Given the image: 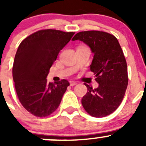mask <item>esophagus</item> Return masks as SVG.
<instances>
[{"instance_id": "34e87169", "label": "esophagus", "mask_w": 146, "mask_h": 146, "mask_svg": "<svg viewBox=\"0 0 146 146\" xmlns=\"http://www.w3.org/2000/svg\"><path fill=\"white\" fill-rule=\"evenodd\" d=\"M77 85V82L73 81V80H71V81H70V86H73V85Z\"/></svg>"}]
</instances>
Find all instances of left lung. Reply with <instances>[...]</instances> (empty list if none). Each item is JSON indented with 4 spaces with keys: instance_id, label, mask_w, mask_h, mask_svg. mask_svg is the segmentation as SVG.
Returning <instances> with one entry per match:
<instances>
[{
    "instance_id": "left-lung-1",
    "label": "left lung",
    "mask_w": 146,
    "mask_h": 146,
    "mask_svg": "<svg viewBox=\"0 0 146 146\" xmlns=\"http://www.w3.org/2000/svg\"><path fill=\"white\" fill-rule=\"evenodd\" d=\"M72 40H80L94 54L90 70L99 84L92 89L88 84L82 99L85 111L94 117H104L114 112L121 103L128 85L127 64L117 38L107 32L85 31L76 34Z\"/></svg>"
}]
</instances>
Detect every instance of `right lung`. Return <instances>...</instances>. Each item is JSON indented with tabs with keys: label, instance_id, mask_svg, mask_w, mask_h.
<instances>
[{
	"label": "right lung",
	"instance_id": "add662e5",
	"mask_svg": "<svg viewBox=\"0 0 146 146\" xmlns=\"http://www.w3.org/2000/svg\"><path fill=\"white\" fill-rule=\"evenodd\" d=\"M73 35L56 29L39 30L25 38L17 48L13 67L15 90L22 105L36 117H46L56 111L70 85L65 79L48 82L46 77Z\"/></svg>",
	"mask_w": 146,
	"mask_h": 146
}]
</instances>
